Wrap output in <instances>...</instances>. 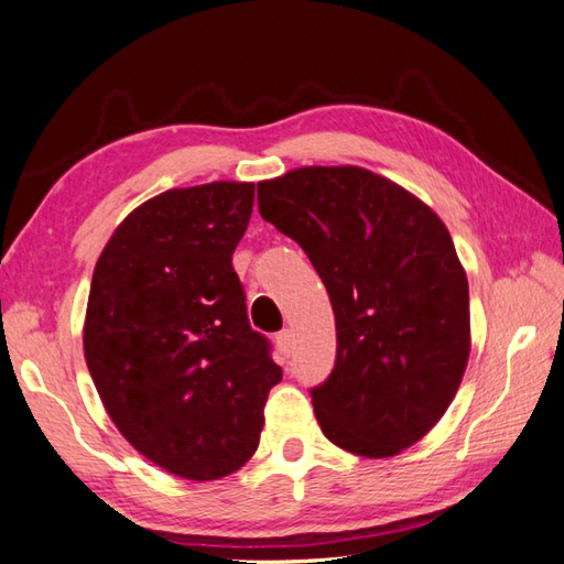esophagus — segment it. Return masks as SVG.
Here are the masks:
<instances>
[{"label": "esophagus", "instance_id": "esophagus-1", "mask_svg": "<svg viewBox=\"0 0 564 564\" xmlns=\"http://www.w3.org/2000/svg\"><path fill=\"white\" fill-rule=\"evenodd\" d=\"M275 349L281 351L283 358H289L295 349V334L291 329H283L279 337H275Z\"/></svg>", "mask_w": 564, "mask_h": 564}]
</instances>
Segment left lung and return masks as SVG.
Instances as JSON below:
<instances>
[{"label":"left lung","instance_id":"8db88e82","mask_svg":"<svg viewBox=\"0 0 564 564\" xmlns=\"http://www.w3.org/2000/svg\"><path fill=\"white\" fill-rule=\"evenodd\" d=\"M259 213L295 239L329 293L337 364L313 390L334 446L390 458L446 414L470 358V293L448 227L364 166H297L257 184Z\"/></svg>","mask_w":564,"mask_h":564}]
</instances>
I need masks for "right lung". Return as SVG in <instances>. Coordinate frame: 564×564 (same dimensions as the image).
Returning a JSON list of instances; mask_svg holds the SVG:
<instances>
[{"label": "right lung", "instance_id": "right-lung-1", "mask_svg": "<svg viewBox=\"0 0 564 564\" xmlns=\"http://www.w3.org/2000/svg\"><path fill=\"white\" fill-rule=\"evenodd\" d=\"M251 206V182L164 191L126 215L91 275L94 386L130 446L184 480H220L254 455L283 378L232 269Z\"/></svg>", "mask_w": 564, "mask_h": 564}]
</instances>
